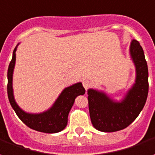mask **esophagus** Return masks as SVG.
<instances>
[{
  "mask_svg": "<svg viewBox=\"0 0 155 155\" xmlns=\"http://www.w3.org/2000/svg\"><path fill=\"white\" fill-rule=\"evenodd\" d=\"M82 84H83V86H84V88H85V90H87V89L91 86V81H88V80H84L83 82H82Z\"/></svg>",
  "mask_w": 155,
  "mask_h": 155,
  "instance_id": "34e87169",
  "label": "esophagus"
}]
</instances>
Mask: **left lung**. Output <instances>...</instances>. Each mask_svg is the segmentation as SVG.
<instances>
[{
    "instance_id": "obj_1",
    "label": "left lung",
    "mask_w": 155,
    "mask_h": 155,
    "mask_svg": "<svg viewBox=\"0 0 155 155\" xmlns=\"http://www.w3.org/2000/svg\"><path fill=\"white\" fill-rule=\"evenodd\" d=\"M129 54L135 67V80L120 101L102 90L87 91L90 117L93 127L104 133H112L129 126L145 105L149 92V71L144 53L138 41L132 39Z\"/></svg>"
}]
</instances>
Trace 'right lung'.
Returning a JSON list of instances; mask_svg holds the SVG:
<instances>
[{"label": "right lung", "instance_id": "1", "mask_svg": "<svg viewBox=\"0 0 155 155\" xmlns=\"http://www.w3.org/2000/svg\"><path fill=\"white\" fill-rule=\"evenodd\" d=\"M19 44L20 43H18L14 48L12 59L7 70V95L10 104L21 122L30 128L46 134L59 133L64 130L67 126L68 116L74 105L75 98L80 95H84L85 90L81 82H77L64 89L54 104L46 111L32 113L22 110L15 100L13 91V72L16 64V52Z\"/></svg>", "mask_w": 155, "mask_h": 155}]
</instances>
